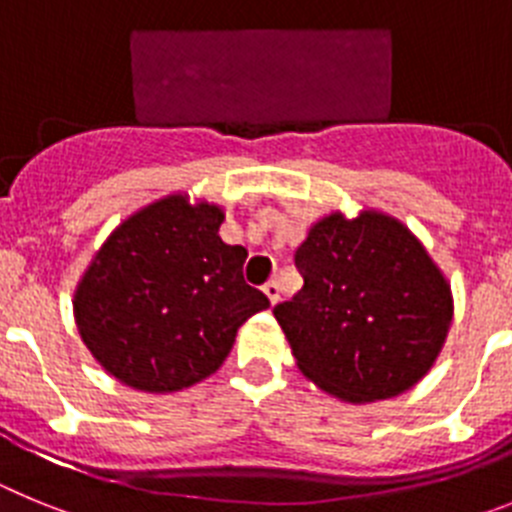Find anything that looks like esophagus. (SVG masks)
<instances>
[{"label":"esophagus","instance_id":"obj_1","mask_svg":"<svg viewBox=\"0 0 512 512\" xmlns=\"http://www.w3.org/2000/svg\"><path fill=\"white\" fill-rule=\"evenodd\" d=\"M264 292H266V297H269V300H271V305H277V302H279V282H277V279H271V282H266L264 284Z\"/></svg>","mask_w":512,"mask_h":512}]
</instances>
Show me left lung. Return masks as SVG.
Listing matches in <instances>:
<instances>
[{
	"label": "left lung",
	"instance_id": "obj_1",
	"mask_svg": "<svg viewBox=\"0 0 512 512\" xmlns=\"http://www.w3.org/2000/svg\"><path fill=\"white\" fill-rule=\"evenodd\" d=\"M302 289L274 307L297 369L343 402L402 395L431 372L454 318L451 284L392 215L330 212L297 248Z\"/></svg>",
	"mask_w": 512,
	"mask_h": 512
}]
</instances>
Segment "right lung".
Segmentation results:
<instances>
[{"instance_id":"right-lung-1","label":"right lung","mask_w":512,"mask_h":512,"mask_svg":"<svg viewBox=\"0 0 512 512\" xmlns=\"http://www.w3.org/2000/svg\"><path fill=\"white\" fill-rule=\"evenodd\" d=\"M225 212L169 194L122 220L74 292L89 354L125 387L166 395L223 366L235 333L269 297L248 287V251L220 238Z\"/></svg>"}]
</instances>
